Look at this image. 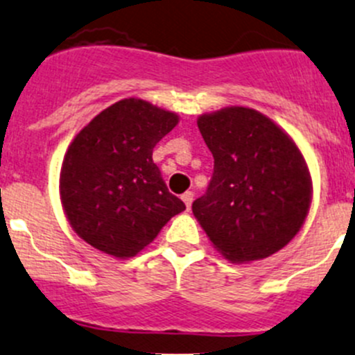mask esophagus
<instances>
[{"instance_id": "esophagus-1", "label": "esophagus", "mask_w": 355, "mask_h": 355, "mask_svg": "<svg viewBox=\"0 0 355 355\" xmlns=\"http://www.w3.org/2000/svg\"><path fill=\"white\" fill-rule=\"evenodd\" d=\"M181 200H182V202H184L186 209L189 210V207H191V203H193V193H191V191L182 193V195H181Z\"/></svg>"}]
</instances>
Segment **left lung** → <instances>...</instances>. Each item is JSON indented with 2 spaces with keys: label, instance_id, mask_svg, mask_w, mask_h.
I'll return each mask as SVG.
<instances>
[{
  "label": "left lung",
  "instance_id": "8db88e82",
  "mask_svg": "<svg viewBox=\"0 0 355 355\" xmlns=\"http://www.w3.org/2000/svg\"><path fill=\"white\" fill-rule=\"evenodd\" d=\"M196 124L214 174L191 209L214 248L236 264L282 250L304 226L312 200L311 173L295 141L248 107L202 114Z\"/></svg>",
  "mask_w": 355,
  "mask_h": 355
}]
</instances>
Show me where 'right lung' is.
<instances>
[{
    "label": "right lung",
    "instance_id": "right-lung-1",
    "mask_svg": "<svg viewBox=\"0 0 355 355\" xmlns=\"http://www.w3.org/2000/svg\"><path fill=\"white\" fill-rule=\"evenodd\" d=\"M178 122L176 112L124 98L77 132L60 171V200L77 236L112 257H135L186 209L152 159Z\"/></svg>",
    "mask_w": 355,
    "mask_h": 355
}]
</instances>
